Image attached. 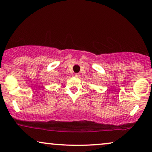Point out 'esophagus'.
Here are the masks:
<instances>
[{"label":"esophagus","mask_w":152,"mask_h":152,"mask_svg":"<svg viewBox=\"0 0 152 152\" xmlns=\"http://www.w3.org/2000/svg\"><path fill=\"white\" fill-rule=\"evenodd\" d=\"M75 77L79 78V77H80V75L78 74H75Z\"/></svg>","instance_id":"34e87169"}]
</instances>
